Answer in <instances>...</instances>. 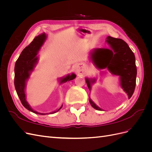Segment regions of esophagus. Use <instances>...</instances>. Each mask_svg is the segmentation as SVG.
Segmentation results:
<instances>
[{"instance_id": "1", "label": "esophagus", "mask_w": 152, "mask_h": 152, "mask_svg": "<svg viewBox=\"0 0 152 152\" xmlns=\"http://www.w3.org/2000/svg\"><path fill=\"white\" fill-rule=\"evenodd\" d=\"M76 71H77V72L79 73V72H80V69H79V68H76Z\"/></svg>"}]
</instances>
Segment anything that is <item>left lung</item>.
Instances as JSON below:
<instances>
[{
  "label": "left lung",
  "instance_id": "8db88e82",
  "mask_svg": "<svg viewBox=\"0 0 152 152\" xmlns=\"http://www.w3.org/2000/svg\"><path fill=\"white\" fill-rule=\"evenodd\" d=\"M107 42L112 49H96L91 53V58L99 68H107L113 74L120 75L121 86L130 99L136 87L137 68L134 54L122 39L108 36ZM86 81L91 90V84L93 83L94 80L86 79ZM89 102L94 109L102 110L90 99Z\"/></svg>",
  "mask_w": 152,
  "mask_h": 152
}]
</instances>
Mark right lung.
<instances>
[{"mask_svg":"<svg viewBox=\"0 0 152 152\" xmlns=\"http://www.w3.org/2000/svg\"><path fill=\"white\" fill-rule=\"evenodd\" d=\"M46 39V36L45 34H40L35 37L33 41L26 46L21 52L20 56L18 58L15 63V86L16 91L17 94L19 97L22 104L29 111L37 113L40 115H45L44 113H38L31 109L30 105L26 101V96L25 94V83L27 79H28L30 72L33 70V69L37 62V54L40 49V47L44 44V41ZM76 75L72 74L71 75H68L66 77L63 78L61 80V83L65 82L75 79ZM62 107L59 108L56 112L60 110ZM56 112H54L50 113H54Z\"/></svg>","mask_w":152,"mask_h":152,"instance_id":"right-lung-1","label":"right lung"}]
</instances>
